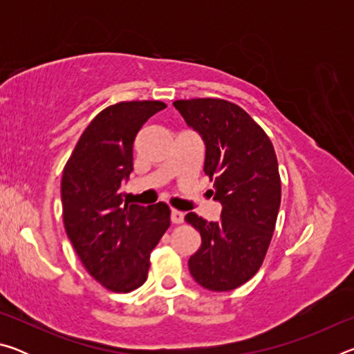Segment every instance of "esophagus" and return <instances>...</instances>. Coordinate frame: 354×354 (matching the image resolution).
Here are the masks:
<instances>
[{
	"label": "esophagus",
	"instance_id": "esophagus-1",
	"mask_svg": "<svg viewBox=\"0 0 354 354\" xmlns=\"http://www.w3.org/2000/svg\"><path fill=\"white\" fill-rule=\"evenodd\" d=\"M170 218H171V221H173V223H175V225L183 223V221H184V212L176 211V209H171Z\"/></svg>",
	"mask_w": 354,
	"mask_h": 354
}]
</instances>
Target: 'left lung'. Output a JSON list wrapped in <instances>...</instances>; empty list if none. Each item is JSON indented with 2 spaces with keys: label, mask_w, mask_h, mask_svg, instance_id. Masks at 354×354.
Instances as JSON below:
<instances>
[{
  "label": "left lung",
  "mask_w": 354,
  "mask_h": 354,
  "mask_svg": "<svg viewBox=\"0 0 354 354\" xmlns=\"http://www.w3.org/2000/svg\"><path fill=\"white\" fill-rule=\"evenodd\" d=\"M173 106L205 140L203 170L221 203L218 221L185 215L201 236L189 270L205 289L234 290L257 273L272 242L281 205L277 153L266 131L231 101L194 98Z\"/></svg>",
  "instance_id": "obj_1"
}]
</instances>
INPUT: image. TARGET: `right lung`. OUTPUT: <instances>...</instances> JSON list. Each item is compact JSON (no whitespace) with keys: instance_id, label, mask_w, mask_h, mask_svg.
I'll list each match as a JSON object with an SVG mask.
<instances>
[{"instance_id":"obj_1","label":"right lung","mask_w":354,"mask_h":354,"mask_svg":"<svg viewBox=\"0 0 354 354\" xmlns=\"http://www.w3.org/2000/svg\"><path fill=\"white\" fill-rule=\"evenodd\" d=\"M162 101H122L101 111L64 167L65 231L92 278L117 293L145 283L149 253L170 226V207L128 205L122 183L133 171V147L143 123Z\"/></svg>"}]
</instances>
